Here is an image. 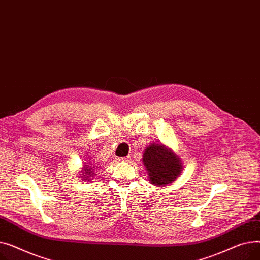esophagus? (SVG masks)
<instances>
[{"mask_svg":"<svg viewBox=\"0 0 260 260\" xmlns=\"http://www.w3.org/2000/svg\"><path fill=\"white\" fill-rule=\"evenodd\" d=\"M129 160H131V156H127V157L120 158V159H119V161H125V162H127V161H129Z\"/></svg>","mask_w":260,"mask_h":260,"instance_id":"esophagus-1","label":"esophagus"}]
</instances>
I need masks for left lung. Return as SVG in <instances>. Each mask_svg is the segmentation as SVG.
Returning a JSON list of instances; mask_svg holds the SVG:
<instances>
[{
	"label": "left lung",
	"instance_id": "8db88e82",
	"mask_svg": "<svg viewBox=\"0 0 260 260\" xmlns=\"http://www.w3.org/2000/svg\"><path fill=\"white\" fill-rule=\"evenodd\" d=\"M142 162L153 185L166 186L178 178L183 165L173 149L162 143H152L145 147Z\"/></svg>",
	"mask_w": 260,
	"mask_h": 260
}]
</instances>
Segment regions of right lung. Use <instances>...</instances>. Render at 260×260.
Instances as JSON below:
<instances>
[{
    "mask_svg": "<svg viewBox=\"0 0 260 260\" xmlns=\"http://www.w3.org/2000/svg\"><path fill=\"white\" fill-rule=\"evenodd\" d=\"M95 168H97V166L93 165L92 162L90 161H87L86 163H83V167H82L81 171L79 172V178H82L81 180L83 181H91L93 176L95 175L94 174V171H95Z\"/></svg>",
    "mask_w": 260,
    "mask_h": 260,
    "instance_id": "add662e5",
    "label": "right lung"
}]
</instances>
